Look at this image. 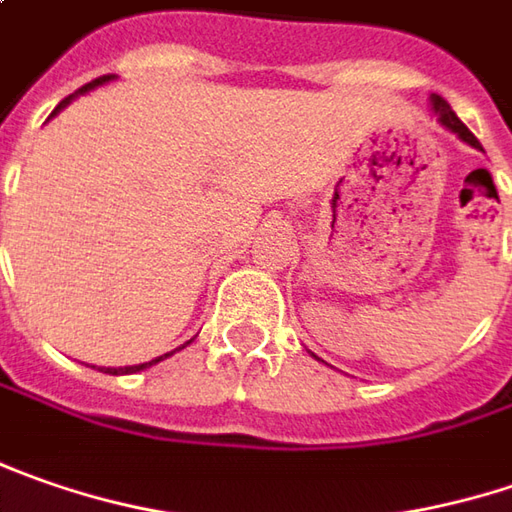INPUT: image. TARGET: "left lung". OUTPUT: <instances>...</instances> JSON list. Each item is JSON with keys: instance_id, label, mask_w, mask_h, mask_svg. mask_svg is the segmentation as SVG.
Listing matches in <instances>:
<instances>
[{"instance_id": "1", "label": "left lung", "mask_w": 512, "mask_h": 512, "mask_svg": "<svg viewBox=\"0 0 512 512\" xmlns=\"http://www.w3.org/2000/svg\"><path fill=\"white\" fill-rule=\"evenodd\" d=\"M433 108H435V114L441 117V123L447 125L450 131H456V134L461 137V140H464V143H470L473 148H481V143H478L476 137H473V131H470L467 125L458 120L456 111L450 108V102L444 100V97H438V94H433Z\"/></svg>"}]
</instances>
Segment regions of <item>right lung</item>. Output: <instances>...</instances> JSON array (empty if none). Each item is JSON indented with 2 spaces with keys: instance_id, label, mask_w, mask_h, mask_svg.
Segmentation results:
<instances>
[{
  "instance_id": "1",
  "label": "right lung",
  "mask_w": 512,
  "mask_h": 512,
  "mask_svg": "<svg viewBox=\"0 0 512 512\" xmlns=\"http://www.w3.org/2000/svg\"><path fill=\"white\" fill-rule=\"evenodd\" d=\"M105 79H111V77H97V79H91V82H88V85H82V88H79L77 94H82V91H88V88H94V85H102V82H105ZM74 100V94H71V97H65V100L59 102V105H56V111H59V108H62V105H68V102ZM54 111V114H56ZM186 344H191V341H186ZM183 344V346H186ZM183 346H180V349H183ZM168 355H174V352H166V355H160V358H154V361H148V364H140V367H120V369H105V372H111V375H128V372H140V369H145V367H151V364H157V361H163V358H168Z\"/></svg>"
}]
</instances>
